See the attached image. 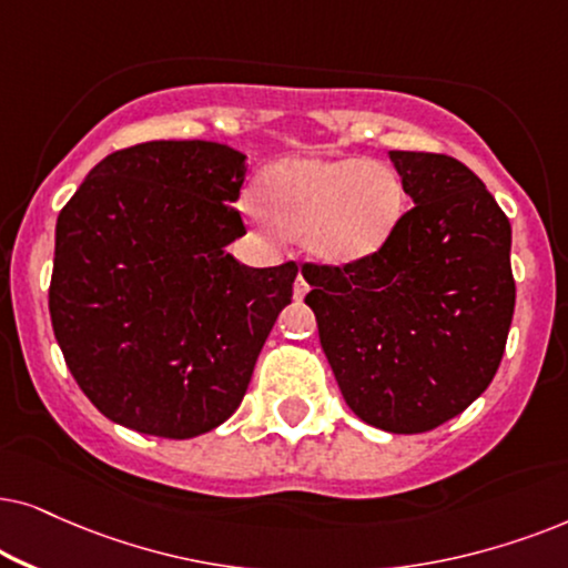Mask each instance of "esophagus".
Instances as JSON below:
<instances>
[{"label": "esophagus", "instance_id": "1", "mask_svg": "<svg viewBox=\"0 0 568 568\" xmlns=\"http://www.w3.org/2000/svg\"><path fill=\"white\" fill-rule=\"evenodd\" d=\"M308 293V283H306V277L304 275H298L296 277V285H293V296H296V301H301Z\"/></svg>", "mask_w": 568, "mask_h": 568}]
</instances>
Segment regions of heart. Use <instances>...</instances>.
Segmentation results:
<instances>
[{"label":"heart","instance_id":"b5f03b06","mask_svg":"<svg viewBox=\"0 0 568 568\" xmlns=\"http://www.w3.org/2000/svg\"><path fill=\"white\" fill-rule=\"evenodd\" d=\"M262 200L244 213L264 236L304 233L314 260L366 262L395 236L405 213V189L387 165L361 158H285L260 181Z\"/></svg>","mask_w":568,"mask_h":568}]
</instances>
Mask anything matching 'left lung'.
<instances>
[{"label": "left lung", "instance_id": "1", "mask_svg": "<svg viewBox=\"0 0 568 568\" xmlns=\"http://www.w3.org/2000/svg\"><path fill=\"white\" fill-rule=\"evenodd\" d=\"M389 158L413 200L389 244L366 262L301 272L347 407L389 434H423L470 407L498 372L517 298L511 225L457 158Z\"/></svg>", "mask_w": 568, "mask_h": 568}]
</instances>
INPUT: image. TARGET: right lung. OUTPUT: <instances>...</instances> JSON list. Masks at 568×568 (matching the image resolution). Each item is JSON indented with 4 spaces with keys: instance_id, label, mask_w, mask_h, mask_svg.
<instances>
[{
    "instance_id": "obj_1",
    "label": "right lung",
    "mask_w": 568,
    "mask_h": 568,
    "mask_svg": "<svg viewBox=\"0 0 568 568\" xmlns=\"http://www.w3.org/2000/svg\"><path fill=\"white\" fill-rule=\"evenodd\" d=\"M246 155L155 140L105 155L57 221L49 312L67 368L105 418L192 438L229 420L252 382L296 262L246 267L233 207Z\"/></svg>"
}]
</instances>
